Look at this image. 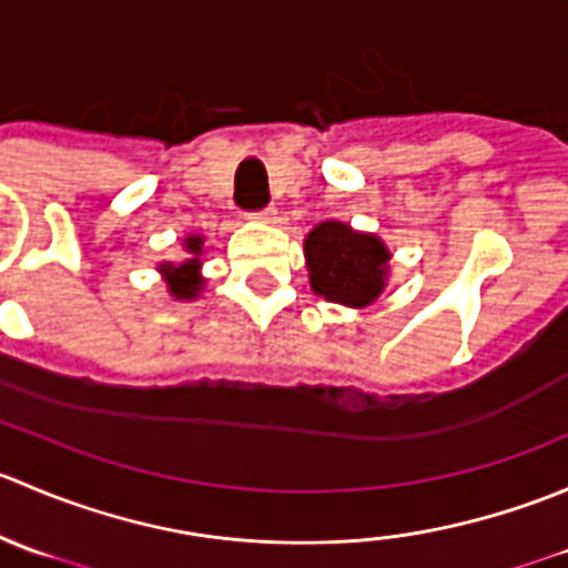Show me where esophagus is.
Instances as JSON below:
<instances>
[{
  "instance_id": "34e87169",
  "label": "esophagus",
  "mask_w": 568,
  "mask_h": 568,
  "mask_svg": "<svg viewBox=\"0 0 568 568\" xmlns=\"http://www.w3.org/2000/svg\"><path fill=\"white\" fill-rule=\"evenodd\" d=\"M250 220L252 222H274L277 220V209H274V205H268V209H263V211H252Z\"/></svg>"
}]
</instances>
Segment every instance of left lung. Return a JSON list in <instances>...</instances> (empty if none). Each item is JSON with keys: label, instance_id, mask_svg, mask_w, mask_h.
I'll return each mask as SVG.
<instances>
[{"label": "left lung", "instance_id": "8db88e82", "mask_svg": "<svg viewBox=\"0 0 568 568\" xmlns=\"http://www.w3.org/2000/svg\"><path fill=\"white\" fill-rule=\"evenodd\" d=\"M311 288L326 302L368 307L387 285L390 252L374 233H359L343 222H321L305 239Z\"/></svg>", "mask_w": 568, "mask_h": 568}]
</instances>
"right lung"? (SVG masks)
<instances>
[{
    "label": "right lung",
    "mask_w": 568,
    "mask_h": 568,
    "mask_svg": "<svg viewBox=\"0 0 568 568\" xmlns=\"http://www.w3.org/2000/svg\"><path fill=\"white\" fill-rule=\"evenodd\" d=\"M183 250L189 252V257L183 263H162L159 272L168 277V288L175 300H194L203 291L205 280L200 277V255H203V236H186L183 239Z\"/></svg>",
    "instance_id": "obj_1"
}]
</instances>
